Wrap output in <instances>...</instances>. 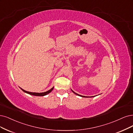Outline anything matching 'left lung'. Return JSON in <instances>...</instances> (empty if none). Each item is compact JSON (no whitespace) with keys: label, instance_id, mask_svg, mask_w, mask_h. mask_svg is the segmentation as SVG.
<instances>
[{"label":"left lung","instance_id":"obj_1","mask_svg":"<svg viewBox=\"0 0 133 133\" xmlns=\"http://www.w3.org/2000/svg\"><path fill=\"white\" fill-rule=\"evenodd\" d=\"M72 91H73V92H74L75 94H76V95H78V96H81V97H85V96H82V95H79V94H77V93H76L75 92H74V91H73V90H72ZM91 97H94V96H91Z\"/></svg>","mask_w":133,"mask_h":133}]
</instances>
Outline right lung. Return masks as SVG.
I'll return each mask as SVG.
<instances>
[{
  "mask_svg": "<svg viewBox=\"0 0 133 133\" xmlns=\"http://www.w3.org/2000/svg\"><path fill=\"white\" fill-rule=\"evenodd\" d=\"M53 89H54V87L53 88H52L51 89H50L49 90H48V91H46V92H41V93H39V92H29V91H26V90H23V89H21V90L23 91H24V92H26V93H27V94H30V95H34V96H44V95H47V94H48L49 93H50L52 90H53Z\"/></svg>",
  "mask_w": 133,
  "mask_h": 133,
  "instance_id": "1",
  "label": "right lung"
}]
</instances>
